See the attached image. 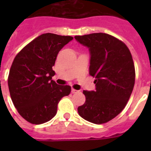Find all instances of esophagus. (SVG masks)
I'll return each instance as SVG.
<instances>
[{"mask_svg": "<svg viewBox=\"0 0 151 151\" xmlns=\"http://www.w3.org/2000/svg\"><path fill=\"white\" fill-rule=\"evenodd\" d=\"M78 92H79V91L78 90H76V89H72V93L73 94H76V93H78Z\"/></svg>", "mask_w": 151, "mask_h": 151, "instance_id": "esophagus-1", "label": "esophagus"}]
</instances>
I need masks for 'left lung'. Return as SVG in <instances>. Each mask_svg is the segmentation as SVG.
<instances>
[{"instance_id":"8db88e82","label":"left lung","mask_w":151,"mask_h":151,"mask_svg":"<svg viewBox=\"0 0 151 151\" xmlns=\"http://www.w3.org/2000/svg\"><path fill=\"white\" fill-rule=\"evenodd\" d=\"M90 53L89 74L95 90L83 91L86 101L78 107L81 117L94 124L115 118L125 108L135 80L134 62L127 46L106 33L75 36Z\"/></svg>"}]
</instances>
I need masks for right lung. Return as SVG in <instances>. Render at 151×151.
<instances>
[{
	"mask_svg": "<svg viewBox=\"0 0 151 151\" xmlns=\"http://www.w3.org/2000/svg\"><path fill=\"white\" fill-rule=\"evenodd\" d=\"M73 39L71 36L45 33L28 44L16 56L8 76L13 104L21 116L30 123L48 122L57 112V104L71 91L69 85L52 80L60 50Z\"/></svg>",
	"mask_w": 151,
	"mask_h": 151,
	"instance_id": "1",
	"label": "right lung"
}]
</instances>
